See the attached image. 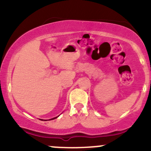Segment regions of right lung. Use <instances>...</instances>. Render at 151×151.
<instances>
[{"mask_svg": "<svg viewBox=\"0 0 151 151\" xmlns=\"http://www.w3.org/2000/svg\"><path fill=\"white\" fill-rule=\"evenodd\" d=\"M55 118H57V117H56V118H52V119H50V120H53V119H55Z\"/></svg>", "mask_w": 151, "mask_h": 151, "instance_id": "right-lung-1", "label": "right lung"}]
</instances>
